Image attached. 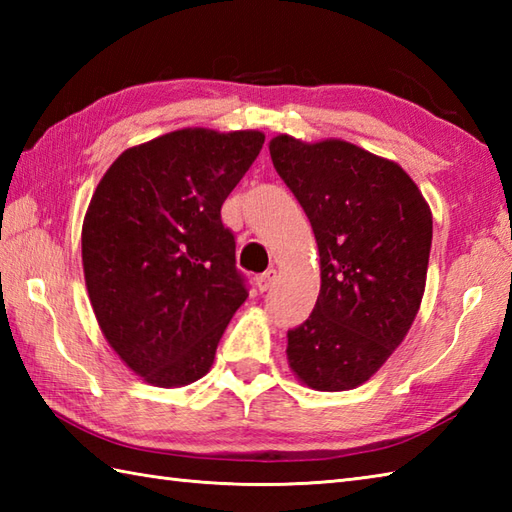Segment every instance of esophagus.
Returning <instances> with one entry per match:
<instances>
[{
  "instance_id": "esophagus-1",
  "label": "esophagus",
  "mask_w": 512,
  "mask_h": 512,
  "mask_svg": "<svg viewBox=\"0 0 512 512\" xmlns=\"http://www.w3.org/2000/svg\"><path fill=\"white\" fill-rule=\"evenodd\" d=\"M275 279H277V270L275 268H270V270H266V273L257 279V286H259V290L262 292H266L270 286L275 284Z\"/></svg>"
}]
</instances>
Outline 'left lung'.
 Masks as SVG:
<instances>
[{"instance_id":"left-lung-1","label":"left lung","mask_w":512,"mask_h":512,"mask_svg":"<svg viewBox=\"0 0 512 512\" xmlns=\"http://www.w3.org/2000/svg\"><path fill=\"white\" fill-rule=\"evenodd\" d=\"M277 173L317 237L321 290L288 330V365L301 383L345 391L372 378L405 339L427 281L433 220L400 165L345 140H270Z\"/></svg>"}]
</instances>
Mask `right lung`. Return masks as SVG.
<instances>
[{
  "label": "right lung",
  "mask_w": 512,
  "mask_h": 512,
  "mask_svg": "<svg viewBox=\"0 0 512 512\" xmlns=\"http://www.w3.org/2000/svg\"><path fill=\"white\" fill-rule=\"evenodd\" d=\"M262 145L255 129H178L123 151L92 195L81 233L90 303L112 350L151 385L209 372L248 297L220 211Z\"/></svg>",
  "instance_id": "1"
}]
</instances>
